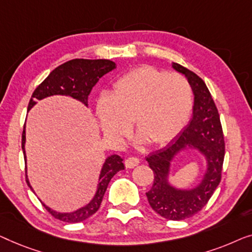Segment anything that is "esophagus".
<instances>
[{
  "label": "esophagus",
  "mask_w": 252,
  "mask_h": 252,
  "mask_svg": "<svg viewBox=\"0 0 252 252\" xmlns=\"http://www.w3.org/2000/svg\"><path fill=\"white\" fill-rule=\"evenodd\" d=\"M139 162H140L139 158L132 157V158H127L125 161V164L127 169H132V168H134V166H137L138 164H139Z\"/></svg>",
  "instance_id": "esophagus-1"
}]
</instances>
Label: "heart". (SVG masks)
Returning <instances> with one entry per match:
<instances>
[{
	"instance_id": "1",
	"label": "heart",
	"mask_w": 252,
	"mask_h": 252,
	"mask_svg": "<svg viewBox=\"0 0 252 252\" xmlns=\"http://www.w3.org/2000/svg\"><path fill=\"white\" fill-rule=\"evenodd\" d=\"M192 106V90L185 77L140 66L120 77L111 94L98 98L95 114L109 140L123 143L133 122L140 140L160 147L182 132Z\"/></svg>"
}]
</instances>
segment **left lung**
Masks as SVG:
<instances>
[{
  "mask_svg": "<svg viewBox=\"0 0 252 252\" xmlns=\"http://www.w3.org/2000/svg\"><path fill=\"white\" fill-rule=\"evenodd\" d=\"M172 68L185 75L192 88L193 116L189 125L171 143L146 158L154 172L153 186L146 196L152 209L161 217L183 220L197 214L220 183L225 141L218 109L204 81L177 63H172ZM185 149L197 150L206 160L204 176L192 189H178L168 180L172 160Z\"/></svg>",
  "mask_w": 252,
  "mask_h": 252,
  "instance_id": "left-lung-1",
  "label": "left lung"
}]
</instances>
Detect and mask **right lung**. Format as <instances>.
<instances>
[{"label": "right lung", "mask_w": 252, "mask_h": 252, "mask_svg": "<svg viewBox=\"0 0 252 252\" xmlns=\"http://www.w3.org/2000/svg\"><path fill=\"white\" fill-rule=\"evenodd\" d=\"M116 68V63L107 59H73L55 68L49 74L47 79L34 90L32 98L28 104L27 111L30 112L38 100L51 97V95H68L76 100H79L88 107V97H89L92 88L101 79L105 74ZM23 130L21 137V147H23L25 164H27L26 152H25V143H26V131ZM27 169V166H26ZM125 169L123 158L119 155H111L106 158L99 175L97 190L94 196L89 203L84 207L77 209L72 212H58L52 210L48 205L42 203L44 208L54 216L55 218L66 222H80L86 220L90 216L97 212L100 207L102 197L107 189V186L111 179L116 172ZM26 182L30 189L33 190L30 180L26 175ZM35 193V192H34Z\"/></svg>", "instance_id": "right-lung-1"}]
</instances>
